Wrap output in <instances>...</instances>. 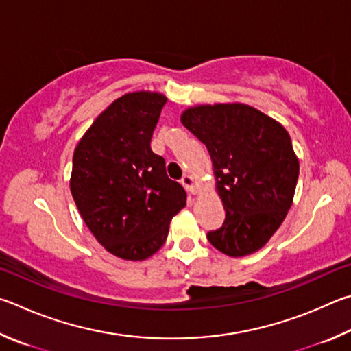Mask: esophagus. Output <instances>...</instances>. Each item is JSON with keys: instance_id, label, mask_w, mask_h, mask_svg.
<instances>
[{"instance_id": "obj_1", "label": "esophagus", "mask_w": 351, "mask_h": 351, "mask_svg": "<svg viewBox=\"0 0 351 351\" xmlns=\"http://www.w3.org/2000/svg\"><path fill=\"white\" fill-rule=\"evenodd\" d=\"M182 185L186 188V191L189 194H197L199 193V183L195 182L193 176H185L182 179Z\"/></svg>"}]
</instances>
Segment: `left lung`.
<instances>
[{"label":"left lung","mask_w":351,"mask_h":351,"mask_svg":"<svg viewBox=\"0 0 351 351\" xmlns=\"http://www.w3.org/2000/svg\"><path fill=\"white\" fill-rule=\"evenodd\" d=\"M211 156L214 188L225 222L208 232L214 248L230 257L265 247L293 205L299 158L278 120L245 103L195 104L180 115Z\"/></svg>","instance_id":"left-lung-1"}]
</instances>
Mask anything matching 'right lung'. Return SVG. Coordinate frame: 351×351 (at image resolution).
<instances>
[{"label": "right lung", "instance_id": "obj_1", "mask_svg": "<svg viewBox=\"0 0 351 351\" xmlns=\"http://www.w3.org/2000/svg\"><path fill=\"white\" fill-rule=\"evenodd\" d=\"M168 101L160 92H128L97 117L73 151V202L97 242L123 261H145L163 247L186 193L151 149Z\"/></svg>", "mask_w": 351, "mask_h": 351}]
</instances>
